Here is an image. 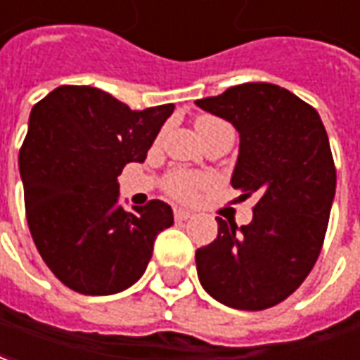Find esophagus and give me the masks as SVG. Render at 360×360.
Listing matches in <instances>:
<instances>
[{"label":"esophagus","mask_w":360,"mask_h":360,"mask_svg":"<svg viewBox=\"0 0 360 360\" xmlns=\"http://www.w3.org/2000/svg\"><path fill=\"white\" fill-rule=\"evenodd\" d=\"M190 217H192V213H190V211H186V209H180V207L174 209V219H176V221H188Z\"/></svg>","instance_id":"1"}]
</instances>
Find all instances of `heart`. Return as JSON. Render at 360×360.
I'll return each mask as SVG.
<instances>
[{
    "mask_svg": "<svg viewBox=\"0 0 360 360\" xmlns=\"http://www.w3.org/2000/svg\"><path fill=\"white\" fill-rule=\"evenodd\" d=\"M217 124H223L221 120L217 118H200L195 122V127H198V134L200 137L207 129H211ZM211 186V178L207 174H201V172H192V170H182V168H178V170H172V172H168L167 178H165V190H167L168 195H172L174 200L180 201H190L193 200L201 190H205Z\"/></svg>",
    "mask_w": 360,
    "mask_h": 360,
    "instance_id": "obj_1",
    "label": "heart"
}]
</instances>
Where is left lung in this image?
I'll return each instance as SVG.
<instances>
[{
  "instance_id": "8db88e82",
  "label": "left lung",
  "mask_w": 360,
  "mask_h": 360,
  "mask_svg": "<svg viewBox=\"0 0 360 360\" xmlns=\"http://www.w3.org/2000/svg\"><path fill=\"white\" fill-rule=\"evenodd\" d=\"M231 122L240 149L231 184L256 193L250 225L217 217L219 234L198 248L203 289L236 310L283 302L312 271L335 195V165L320 114L271 83H244L195 101Z\"/></svg>"
}]
</instances>
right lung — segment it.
Returning a JSON list of instances; mask_svg holds the SVG:
<instances>
[{"instance_id":"add662e5","label":"right lung","mask_w":360,"mask_h":360,"mask_svg":"<svg viewBox=\"0 0 360 360\" xmlns=\"http://www.w3.org/2000/svg\"><path fill=\"white\" fill-rule=\"evenodd\" d=\"M174 104L131 110L96 86L62 85L32 106L19 151L32 240L60 281L81 295H114L147 269L168 203L118 205V176L143 162Z\"/></svg>"}]
</instances>
